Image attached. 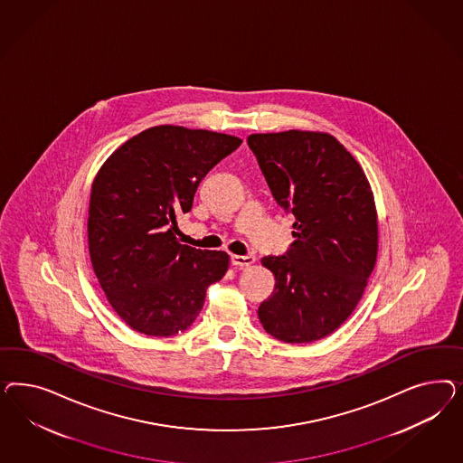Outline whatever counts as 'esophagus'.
<instances>
[{"mask_svg": "<svg viewBox=\"0 0 463 463\" xmlns=\"http://www.w3.org/2000/svg\"><path fill=\"white\" fill-rule=\"evenodd\" d=\"M231 263H232L234 267L239 268L251 267L252 263H254V256H252V254H248V256H239V254H232V256H231Z\"/></svg>", "mask_w": 463, "mask_h": 463, "instance_id": "1", "label": "esophagus"}]
</instances>
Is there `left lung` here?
<instances>
[{
  "mask_svg": "<svg viewBox=\"0 0 463 463\" xmlns=\"http://www.w3.org/2000/svg\"><path fill=\"white\" fill-rule=\"evenodd\" d=\"M248 144L277 203L295 217L288 252L261 258L277 283L260 323L285 343L323 339L353 314L377 263L372 186L331 134L295 128L251 134Z\"/></svg>",
  "mask_w": 463,
  "mask_h": 463,
  "instance_id": "left-lung-1",
  "label": "left lung"
}]
</instances>
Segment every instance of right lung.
<instances>
[{"instance_id": "1", "label": "right lung", "mask_w": 463, "mask_h": 463, "mask_svg": "<svg viewBox=\"0 0 463 463\" xmlns=\"http://www.w3.org/2000/svg\"><path fill=\"white\" fill-rule=\"evenodd\" d=\"M242 140L182 126L142 130L115 149L91 183L88 248L109 304L140 335L175 336L195 323L229 254L176 239L200 182Z\"/></svg>"}]
</instances>
